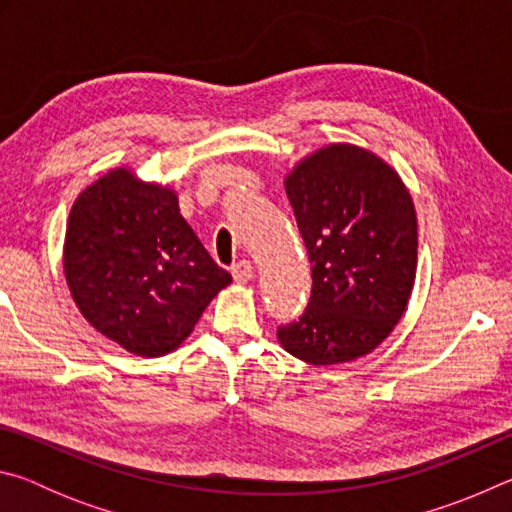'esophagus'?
<instances>
[{
  "instance_id": "1",
  "label": "esophagus",
  "mask_w": 512,
  "mask_h": 512,
  "mask_svg": "<svg viewBox=\"0 0 512 512\" xmlns=\"http://www.w3.org/2000/svg\"><path fill=\"white\" fill-rule=\"evenodd\" d=\"M232 277H235L239 284H246L248 280H253V264H250L248 259H241V262L232 266Z\"/></svg>"
}]
</instances>
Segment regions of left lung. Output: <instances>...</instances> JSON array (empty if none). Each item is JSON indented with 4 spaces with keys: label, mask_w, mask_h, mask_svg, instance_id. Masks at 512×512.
<instances>
[{
    "label": "left lung",
    "mask_w": 512,
    "mask_h": 512,
    "mask_svg": "<svg viewBox=\"0 0 512 512\" xmlns=\"http://www.w3.org/2000/svg\"><path fill=\"white\" fill-rule=\"evenodd\" d=\"M311 262V298L277 339L311 366L363 357L393 332L411 298L418 221L409 189L375 153L329 144L287 176Z\"/></svg>",
    "instance_id": "obj_1"
}]
</instances>
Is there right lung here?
I'll list each match as a JSON object with an SVG mask.
<instances>
[{"label": "right lung", "instance_id": "1", "mask_svg": "<svg viewBox=\"0 0 512 512\" xmlns=\"http://www.w3.org/2000/svg\"><path fill=\"white\" fill-rule=\"evenodd\" d=\"M63 268L85 320L137 357L176 350L232 282L183 219L176 192L128 169L76 198Z\"/></svg>", "mask_w": 512, "mask_h": 512}]
</instances>
